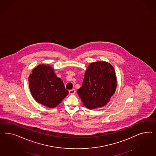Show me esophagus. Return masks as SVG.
<instances>
[{"label": "esophagus", "mask_w": 156, "mask_h": 156, "mask_svg": "<svg viewBox=\"0 0 156 156\" xmlns=\"http://www.w3.org/2000/svg\"><path fill=\"white\" fill-rule=\"evenodd\" d=\"M75 93H76V90L75 89L69 90V94H74Z\"/></svg>", "instance_id": "1"}]
</instances>
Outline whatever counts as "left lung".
<instances>
[{
    "label": "left lung",
    "instance_id": "obj_1",
    "mask_svg": "<svg viewBox=\"0 0 156 156\" xmlns=\"http://www.w3.org/2000/svg\"><path fill=\"white\" fill-rule=\"evenodd\" d=\"M117 80L113 66L108 62L91 63L85 71L82 87L77 93L87 109L102 108L115 92Z\"/></svg>",
    "mask_w": 156,
    "mask_h": 156
}]
</instances>
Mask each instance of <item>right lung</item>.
I'll return each mask as SVG.
<instances>
[{
    "instance_id": "1",
    "label": "right lung",
    "mask_w": 156,
    "mask_h": 156,
    "mask_svg": "<svg viewBox=\"0 0 156 156\" xmlns=\"http://www.w3.org/2000/svg\"><path fill=\"white\" fill-rule=\"evenodd\" d=\"M28 83L34 98L50 108L56 107L69 94L63 81L48 64L39 65L33 69L28 76Z\"/></svg>"
}]
</instances>
